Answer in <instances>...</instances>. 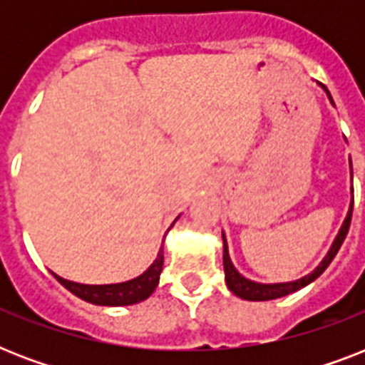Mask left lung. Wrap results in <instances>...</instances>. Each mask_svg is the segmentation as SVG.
<instances>
[{
    "instance_id": "left-lung-1",
    "label": "left lung",
    "mask_w": 365,
    "mask_h": 365,
    "mask_svg": "<svg viewBox=\"0 0 365 365\" xmlns=\"http://www.w3.org/2000/svg\"><path fill=\"white\" fill-rule=\"evenodd\" d=\"M324 87V85H322ZM324 91L328 93L329 100H331V94L326 87ZM354 202V199H352ZM352 202L351 208H349V214H346L345 222L341 225L339 233L335 237L334 244H331V248L326 254V257L322 259V263L311 272V274H307V277L299 278V280H294V282H280V284H259V282H252L248 278H244L237 269H235L233 261L229 257V250H227V240H225V235L223 237V269H225V282H227V288L233 292L235 295H239L240 299L246 301H269V299H278V297H284V295H289L297 292V289L305 288L307 284H311L312 280H317L320 274H322L328 265L334 261V257L339 252L341 244L345 240L346 233H349V227H351V220H352Z\"/></svg>"
}]
</instances>
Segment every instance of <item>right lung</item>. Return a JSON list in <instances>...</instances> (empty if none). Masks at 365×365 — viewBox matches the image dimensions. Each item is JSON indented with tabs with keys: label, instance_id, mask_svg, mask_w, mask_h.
<instances>
[{
	"label": "right lung",
	"instance_id": "1",
	"mask_svg": "<svg viewBox=\"0 0 365 365\" xmlns=\"http://www.w3.org/2000/svg\"><path fill=\"white\" fill-rule=\"evenodd\" d=\"M163 248L157 254V259L151 263L148 271L142 272L140 277L126 280V282L119 284H100V286H91V284H77L71 280L54 274V278L58 280L66 289H70L71 294L77 295L79 299L88 301L93 305L102 307H123V305H134L140 301L148 299L149 295L153 294L157 284H159L160 271H163Z\"/></svg>",
	"mask_w": 365,
	"mask_h": 365
}]
</instances>
